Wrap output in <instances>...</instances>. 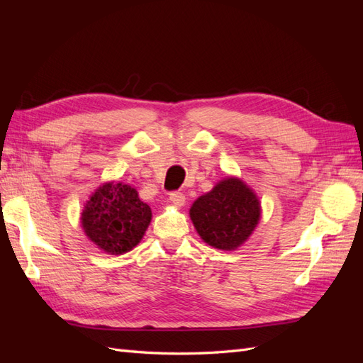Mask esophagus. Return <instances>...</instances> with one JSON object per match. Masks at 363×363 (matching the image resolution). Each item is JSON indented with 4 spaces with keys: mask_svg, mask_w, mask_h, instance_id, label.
I'll return each mask as SVG.
<instances>
[{
    "mask_svg": "<svg viewBox=\"0 0 363 363\" xmlns=\"http://www.w3.org/2000/svg\"><path fill=\"white\" fill-rule=\"evenodd\" d=\"M169 201H171L175 207H182V206L184 204L186 199H184V195H183L182 192H171V194H169Z\"/></svg>",
    "mask_w": 363,
    "mask_h": 363,
    "instance_id": "obj_1",
    "label": "esophagus"
}]
</instances>
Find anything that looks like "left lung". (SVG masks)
I'll return each mask as SVG.
<instances>
[{"mask_svg":"<svg viewBox=\"0 0 363 363\" xmlns=\"http://www.w3.org/2000/svg\"><path fill=\"white\" fill-rule=\"evenodd\" d=\"M189 215L206 244L233 251L255 232L260 219V203L242 180L228 177L195 200Z\"/></svg>","mask_w":363,"mask_h":363,"instance_id":"1","label":"left lung"}]
</instances>
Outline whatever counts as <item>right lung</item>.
Listing matches in <instances>:
<instances>
[{
	"label": "right lung",
	"instance_id": "obj_1",
	"mask_svg": "<svg viewBox=\"0 0 363 363\" xmlns=\"http://www.w3.org/2000/svg\"><path fill=\"white\" fill-rule=\"evenodd\" d=\"M151 223V208L128 184H101L86 203L82 227L89 240L107 255H124L144 238Z\"/></svg>",
	"mask_w": 363,
	"mask_h": 363
}]
</instances>
